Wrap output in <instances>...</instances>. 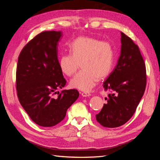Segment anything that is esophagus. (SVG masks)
I'll return each mask as SVG.
<instances>
[{
  "label": "esophagus",
  "mask_w": 160,
  "mask_h": 160,
  "mask_svg": "<svg viewBox=\"0 0 160 160\" xmlns=\"http://www.w3.org/2000/svg\"><path fill=\"white\" fill-rule=\"evenodd\" d=\"M81 95L83 97H89L90 95H91V94L89 93V92H82Z\"/></svg>",
  "instance_id": "1"
}]
</instances>
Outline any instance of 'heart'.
I'll list each match as a JSON object with an SVG mask.
<instances>
[{
	"label": "heart",
	"instance_id": "1",
	"mask_svg": "<svg viewBox=\"0 0 160 160\" xmlns=\"http://www.w3.org/2000/svg\"><path fill=\"white\" fill-rule=\"evenodd\" d=\"M71 54H62L59 66L67 76L73 75L80 67L82 70L72 78L71 88L84 91H90L99 79L107 77L113 63L114 51L111 43L90 37H79L69 45Z\"/></svg>",
	"mask_w": 160,
	"mask_h": 160
}]
</instances>
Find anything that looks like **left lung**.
Listing matches in <instances>:
<instances>
[{"label": "left lung", "instance_id": "left-lung-1", "mask_svg": "<svg viewBox=\"0 0 160 160\" xmlns=\"http://www.w3.org/2000/svg\"><path fill=\"white\" fill-rule=\"evenodd\" d=\"M122 48L115 68L104 82L109 91L108 103L96 115V120L105 128L119 127L134 114L146 86V69L138 46L121 32Z\"/></svg>", "mask_w": 160, "mask_h": 160}]
</instances>
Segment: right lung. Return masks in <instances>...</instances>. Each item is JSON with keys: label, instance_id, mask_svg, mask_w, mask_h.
<instances>
[{"label": "right lung", "instance_id": "obj_1", "mask_svg": "<svg viewBox=\"0 0 160 160\" xmlns=\"http://www.w3.org/2000/svg\"><path fill=\"white\" fill-rule=\"evenodd\" d=\"M61 36V31L41 32L23 47L18 59L16 88L19 102L33 122L42 127L54 126L63 120L79 95L74 89L61 93L56 91L67 83L57 57Z\"/></svg>", "mask_w": 160, "mask_h": 160}]
</instances>
